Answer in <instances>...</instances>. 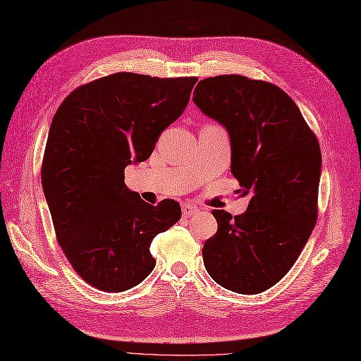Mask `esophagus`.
Wrapping results in <instances>:
<instances>
[{
  "instance_id": "34e87169",
  "label": "esophagus",
  "mask_w": 361,
  "mask_h": 361,
  "mask_svg": "<svg viewBox=\"0 0 361 361\" xmlns=\"http://www.w3.org/2000/svg\"><path fill=\"white\" fill-rule=\"evenodd\" d=\"M181 210H183L184 216H193L195 214H198V207L193 206V204H189V202H184Z\"/></svg>"
}]
</instances>
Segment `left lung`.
Returning a JSON list of instances; mask_svg holds the SVG:
<instances>
[{
    "label": "left lung",
    "instance_id": "8db88e82",
    "mask_svg": "<svg viewBox=\"0 0 361 361\" xmlns=\"http://www.w3.org/2000/svg\"><path fill=\"white\" fill-rule=\"evenodd\" d=\"M193 102L227 128L232 173L250 195L243 215L212 212L218 232L202 247L204 267L230 291L262 293L291 270L317 223V137L294 100L265 80L206 78Z\"/></svg>",
    "mask_w": 361,
    "mask_h": 361
}]
</instances>
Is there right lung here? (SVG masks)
<instances>
[{"label": "right lung", "instance_id": "right-lung-1", "mask_svg": "<svg viewBox=\"0 0 361 361\" xmlns=\"http://www.w3.org/2000/svg\"><path fill=\"white\" fill-rule=\"evenodd\" d=\"M198 78L114 73L78 87L53 117L41 181L54 233L75 271L94 288L122 293L155 267L152 239L181 218L125 186V168L149 159L160 134L188 106Z\"/></svg>", "mask_w": 361, "mask_h": 361}]
</instances>
